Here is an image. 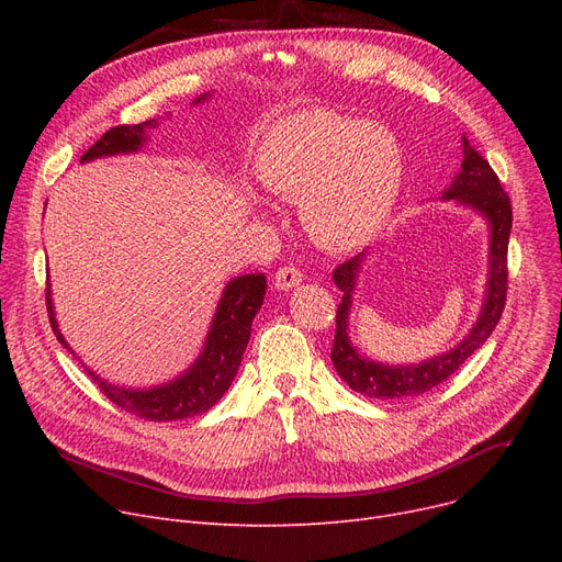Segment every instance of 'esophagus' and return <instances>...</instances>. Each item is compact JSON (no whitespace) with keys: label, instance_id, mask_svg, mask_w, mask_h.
Listing matches in <instances>:
<instances>
[{"label":"esophagus","instance_id":"obj_1","mask_svg":"<svg viewBox=\"0 0 562 562\" xmlns=\"http://www.w3.org/2000/svg\"><path fill=\"white\" fill-rule=\"evenodd\" d=\"M301 282H303V273H301L299 266L289 263V266H282V269H278V273H276V286L282 289V291L296 286Z\"/></svg>","mask_w":562,"mask_h":562}]
</instances>
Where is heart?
Instances as JSON below:
<instances>
[{
  "label": "heart",
  "instance_id": "heart-1",
  "mask_svg": "<svg viewBox=\"0 0 562 562\" xmlns=\"http://www.w3.org/2000/svg\"><path fill=\"white\" fill-rule=\"evenodd\" d=\"M257 180L271 195L296 200L310 239L326 250H352L385 225L403 184V155L390 130L333 109H305L263 134ZM252 212L266 202L250 195Z\"/></svg>",
  "mask_w": 562,
  "mask_h": 562
}]
</instances>
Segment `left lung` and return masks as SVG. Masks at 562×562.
Masks as SVG:
<instances>
[{"instance_id":"8db88e82","label":"left lung","mask_w":562,"mask_h":562,"mask_svg":"<svg viewBox=\"0 0 562 562\" xmlns=\"http://www.w3.org/2000/svg\"><path fill=\"white\" fill-rule=\"evenodd\" d=\"M462 168L456 175L453 184L445 191V200H458L460 204L471 206L481 216H485L490 225V271H487V289L485 303L479 321L471 333L445 356L430 358L419 364L407 367H390L373 362L360 356L358 348L350 344L348 337V312L352 303V291H356L358 273L362 269L364 252L339 263L333 280L341 289V303L337 307V330L333 344V364L339 378L352 392H360L369 398H409L430 392L451 378L469 358L471 352L479 350L487 337L494 333L496 323L506 307L508 293V239L513 227V206L510 198L501 187L496 172L483 159L474 147L469 145L467 136H462Z\"/></svg>"}]
</instances>
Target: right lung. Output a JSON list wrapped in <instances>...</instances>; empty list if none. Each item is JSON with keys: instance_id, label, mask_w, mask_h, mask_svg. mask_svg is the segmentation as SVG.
I'll return each instance as SVG.
<instances>
[{"instance_id": "obj_1", "label": "right lung", "mask_w": 562, "mask_h": 562, "mask_svg": "<svg viewBox=\"0 0 562 562\" xmlns=\"http://www.w3.org/2000/svg\"><path fill=\"white\" fill-rule=\"evenodd\" d=\"M206 98H210V93L200 95L195 104ZM153 127H157L155 117L140 125H117L109 130L95 145L88 147L81 161L136 153L145 143L147 132ZM263 293H266L263 273H250V276L229 280L221 296V303L216 307L210 333H206V341L200 358L195 360L193 367H189L187 373L166 382V385H159L153 390H127V387L111 385V382L102 380L88 367L83 371L91 375V380L111 403H115L117 407L130 412V415L138 419L180 422V419L202 415V412L210 409L229 390L236 371H239L241 358L250 339L252 318L263 303ZM45 299H47V314H49V323L56 339L72 352V348L64 339L61 330H58V323L54 318L49 284L45 291Z\"/></svg>"}]
</instances>
